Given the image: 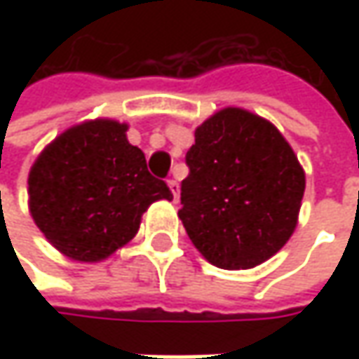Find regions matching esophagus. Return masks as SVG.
I'll return each instance as SVG.
<instances>
[{
  "instance_id": "1",
  "label": "esophagus",
  "mask_w": 359,
  "mask_h": 359,
  "mask_svg": "<svg viewBox=\"0 0 359 359\" xmlns=\"http://www.w3.org/2000/svg\"><path fill=\"white\" fill-rule=\"evenodd\" d=\"M168 186H170V189H172L173 201H177V198H180V184H177V180H175V177L168 180Z\"/></svg>"
}]
</instances>
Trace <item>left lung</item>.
Masks as SVG:
<instances>
[{"mask_svg":"<svg viewBox=\"0 0 359 359\" xmlns=\"http://www.w3.org/2000/svg\"><path fill=\"white\" fill-rule=\"evenodd\" d=\"M182 210L189 240L222 269H248L280 252L297 224L306 175L269 121L228 107L196 130Z\"/></svg>","mask_w":359,"mask_h":359,"instance_id":"obj_1","label":"left lung"}]
</instances>
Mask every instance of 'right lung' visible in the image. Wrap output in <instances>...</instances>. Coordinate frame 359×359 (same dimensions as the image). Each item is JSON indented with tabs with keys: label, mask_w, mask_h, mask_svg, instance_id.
<instances>
[{
	"label": "right lung",
	"mask_w": 359,
	"mask_h": 359,
	"mask_svg": "<svg viewBox=\"0 0 359 359\" xmlns=\"http://www.w3.org/2000/svg\"><path fill=\"white\" fill-rule=\"evenodd\" d=\"M128 126L95 119L63 131L29 172V212L49 243L77 262H97L137 233L142 214L172 200L163 180L147 172Z\"/></svg>",
	"instance_id": "1"
}]
</instances>
